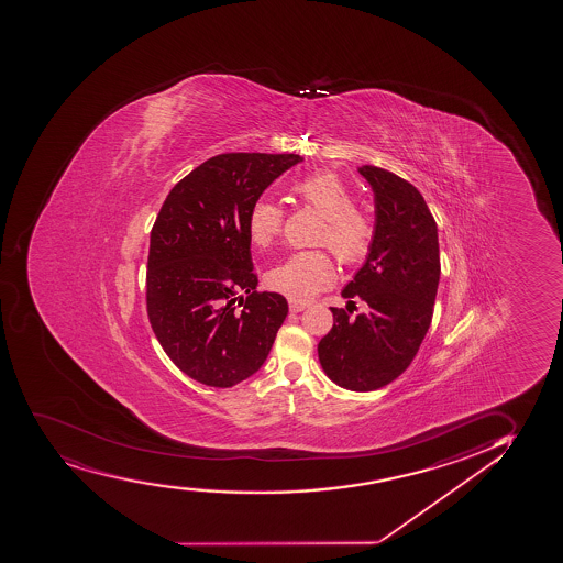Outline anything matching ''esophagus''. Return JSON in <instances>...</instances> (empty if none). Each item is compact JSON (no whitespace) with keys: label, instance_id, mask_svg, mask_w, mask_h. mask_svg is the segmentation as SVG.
I'll use <instances>...</instances> for the list:
<instances>
[{"label":"esophagus","instance_id":"1","mask_svg":"<svg viewBox=\"0 0 563 563\" xmlns=\"http://www.w3.org/2000/svg\"><path fill=\"white\" fill-rule=\"evenodd\" d=\"M306 308H308V305H305V302H297V300H291V302H289V310H291V313H300V311H305Z\"/></svg>","mask_w":563,"mask_h":563}]
</instances>
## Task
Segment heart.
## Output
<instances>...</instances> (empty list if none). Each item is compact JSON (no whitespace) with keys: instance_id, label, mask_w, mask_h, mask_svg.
<instances>
[{"instance_id":"heart-1","label":"heart","mask_w":563,"mask_h":563,"mask_svg":"<svg viewBox=\"0 0 563 563\" xmlns=\"http://www.w3.org/2000/svg\"><path fill=\"white\" fill-rule=\"evenodd\" d=\"M292 197L313 208L324 221L317 244L329 247L343 266H355L368 258L375 240L369 213L353 207V195L336 173H316L292 186ZM284 229V212L271 201L253 202L247 213V233L253 244L268 247ZM334 279V263L324 250L297 252L266 274L272 291L292 300H310Z\"/></svg>"}]
</instances>
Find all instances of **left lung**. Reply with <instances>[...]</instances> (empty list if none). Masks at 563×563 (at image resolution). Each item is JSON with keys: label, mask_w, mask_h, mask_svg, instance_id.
I'll return each instance as SVG.
<instances>
[{"label": "left lung", "mask_w": 563, "mask_h": 563, "mask_svg": "<svg viewBox=\"0 0 563 563\" xmlns=\"http://www.w3.org/2000/svg\"><path fill=\"white\" fill-rule=\"evenodd\" d=\"M375 194V240L366 263L342 291L347 310L317 345L332 382L368 393L395 382L413 362L432 323L440 284L438 225L419 189L385 168H358ZM367 310L352 316L354 298Z\"/></svg>", "instance_id": "obj_1"}]
</instances>
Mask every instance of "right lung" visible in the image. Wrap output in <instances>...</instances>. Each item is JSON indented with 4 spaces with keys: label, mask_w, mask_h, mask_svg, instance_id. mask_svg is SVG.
Instances as JSON below:
<instances>
[{
    "label": "right lung",
    "mask_w": 563,
    "mask_h": 563,
    "mask_svg": "<svg viewBox=\"0 0 563 563\" xmlns=\"http://www.w3.org/2000/svg\"><path fill=\"white\" fill-rule=\"evenodd\" d=\"M300 162L297 154L213 155L170 189L155 218L146 311L163 351L195 382L233 387L271 353L289 308L278 292L257 291L247 213Z\"/></svg>",
    "instance_id": "right-lung-1"
}]
</instances>
